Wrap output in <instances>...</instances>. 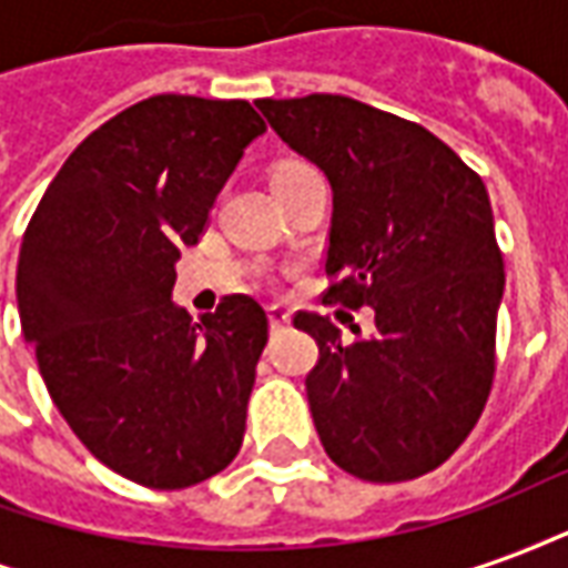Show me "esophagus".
I'll return each instance as SVG.
<instances>
[{
	"mask_svg": "<svg viewBox=\"0 0 568 568\" xmlns=\"http://www.w3.org/2000/svg\"><path fill=\"white\" fill-rule=\"evenodd\" d=\"M267 320H271L273 332H280V328H285V325L292 322V316H288V310H285V307H280V304H273V307L267 310Z\"/></svg>",
	"mask_w": 568,
	"mask_h": 568,
	"instance_id": "1",
	"label": "esophagus"
}]
</instances>
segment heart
Instances as JSON below:
<instances>
[{
    "label": "heart",
    "instance_id": "heart-1",
    "mask_svg": "<svg viewBox=\"0 0 568 568\" xmlns=\"http://www.w3.org/2000/svg\"><path fill=\"white\" fill-rule=\"evenodd\" d=\"M288 170H301V166H297V163H292V166H283L280 173H288Z\"/></svg>",
    "mask_w": 568,
    "mask_h": 568
}]
</instances>
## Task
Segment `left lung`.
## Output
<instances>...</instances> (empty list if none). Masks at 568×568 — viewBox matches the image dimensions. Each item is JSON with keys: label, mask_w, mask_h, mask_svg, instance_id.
<instances>
[{"label": "left lung", "mask_w": 568, "mask_h": 568, "mask_svg": "<svg viewBox=\"0 0 568 568\" xmlns=\"http://www.w3.org/2000/svg\"><path fill=\"white\" fill-rule=\"evenodd\" d=\"M332 185L328 301L374 310L346 341L320 313L307 402L325 453L377 484L438 468L475 428L496 371L505 271L480 175L426 128L337 93L255 100Z\"/></svg>", "instance_id": "obj_1"}]
</instances>
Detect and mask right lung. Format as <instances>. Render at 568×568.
Instances as JSON below:
<instances>
[{"mask_svg":"<svg viewBox=\"0 0 568 568\" xmlns=\"http://www.w3.org/2000/svg\"><path fill=\"white\" fill-rule=\"evenodd\" d=\"M264 130L246 100L149 97L69 154L20 243L18 313L44 386L81 444L142 487H194L243 444L267 313L227 295L194 322L173 285Z\"/></svg>","mask_w":568,"mask_h":568,"instance_id":"right-lung-1","label":"right lung"}]
</instances>
